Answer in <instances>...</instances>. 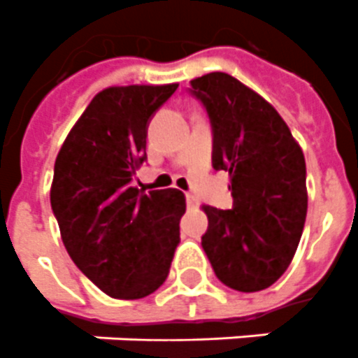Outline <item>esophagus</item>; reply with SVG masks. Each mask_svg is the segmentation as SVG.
I'll return each instance as SVG.
<instances>
[{
	"instance_id": "esophagus-1",
	"label": "esophagus",
	"mask_w": 358,
	"mask_h": 358,
	"mask_svg": "<svg viewBox=\"0 0 358 358\" xmlns=\"http://www.w3.org/2000/svg\"><path fill=\"white\" fill-rule=\"evenodd\" d=\"M185 202H187V208L199 206V201H196V196L191 195V193H187V195H185Z\"/></svg>"
}]
</instances>
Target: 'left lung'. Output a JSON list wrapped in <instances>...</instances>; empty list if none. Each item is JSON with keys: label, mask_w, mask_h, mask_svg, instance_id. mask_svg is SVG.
Here are the masks:
<instances>
[{"label": "left lung", "mask_w": 358, "mask_h": 358, "mask_svg": "<svg viewBox=\"0 0 358 358\" xmlns=\"http://www.w3.org/2000/svg\"><path fill=\"white\" fill-rule=\"evenodd\" d=\"M213 134L212 165L230 174V210L204 206L202 249L224 286L260 292L282 277L306 219L301 146L271 103L224 72L191 81Z\"/></svg>", "instance_id": "8db88e82"}]
</instances>
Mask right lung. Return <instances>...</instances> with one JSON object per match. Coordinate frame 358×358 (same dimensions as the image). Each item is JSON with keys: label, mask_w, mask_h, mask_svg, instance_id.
Here are the masks:
<instances>
[{"label": "right lung", "mask_w": 358, "mask_h": 358, "mask_svg": "<svg viewBox=\"0 0 358 358\" xmlns=\"http://www.w3.org/2000/svg\"><path fill=\"white\" fill-rule=\"evenodd\" d=\"M173 85L109 87L98 92L55 159L50 201L70 258L115 299L154 294L180 243L185 196L131 185L146 162V131Z\"/></svg>", "instance_id": "right-lung-1"}]
</instances>
